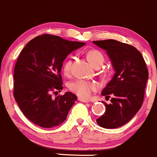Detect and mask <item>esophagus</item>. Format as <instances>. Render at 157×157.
Returning a JSON list of instances; mask_svg holds the SVG:
<instances>
[{
  "label": "esophagus",
  "mask_w": 157,
  "mask_h": 157,
  "mask_svg": "<svg viewBox=\"0 0 157 157\" xmlns=\"http://www.w3.org/2000/svg\"><path fill=\"white\" fill-rule=\"evenodd\" d=\"M78 101L84 102V103H87V102L90 101L89 99H87V98H81V97H78Z\"/></svg>",
  "instance_id": "34e87169"
}]
</instances>
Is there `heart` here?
<instances>
[{"instance_id":"heart-1","label":"heart","mask_w":157,"mask_h":157,"mask_svg":"<svg viewBox=\"0 0 157 157\" xmlns=\"http://www.w3.org/2000/svg\"><path fill=\"white\" fill-rule=\"evenodd\" d=\"M87 59L89 62L95 68H98L102 66L105 62V56L98 50H90L86 53ZM72 60L70 58H67L65 59L63 63L62 70L64 74H68L71 69ZM98 85L93 82H90L87 81L82 80V79H78L75 82H72L70 84V89L74 93L78 95L80 97L87 98L89 97L91 93L96 91L98 89Z\"/></svg>"}]
</instances>
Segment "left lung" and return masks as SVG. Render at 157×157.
<instances>
[{"instance_id":"left-lung-1","label":"left lung","mask_w":157,"mask_h":157,"mask_svg":"<svg viewBox=\"0 0 157 157\" xmlns=\"http://www.w3.org/2000/svg\"><path fill=\"white\" fill-rule=\"evenodd\" d=\"M106 50L115 74L101 91L111 103L104 102L105 113L96 119L99 126L107 129L119 128L128 123L140 110L145 95L148 71L142 54L133 46L117 40L93 41Z\"/></svg>"}]
</instances>
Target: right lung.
I'll return each mask as SVG.
<instances>
[{
	"instance_id": "add662e5",
	"label": "right lung",
	"mask_w": 157,
	"mask_h": 157,
	"mask_svg": "<svg viewBox=\"0 0 157 157\" xmlns=\"http://www.w3.org/2000/svg\"><path fill=\"white\" fill-rule=\"evenodd\" d=\"M85 43L44 34L27 43L14 70L13 95L24 115L32 122L50 128L61 124L77 100L71 92L52 98L63 89V61Z\"/></svg>"
}]
</instances>
